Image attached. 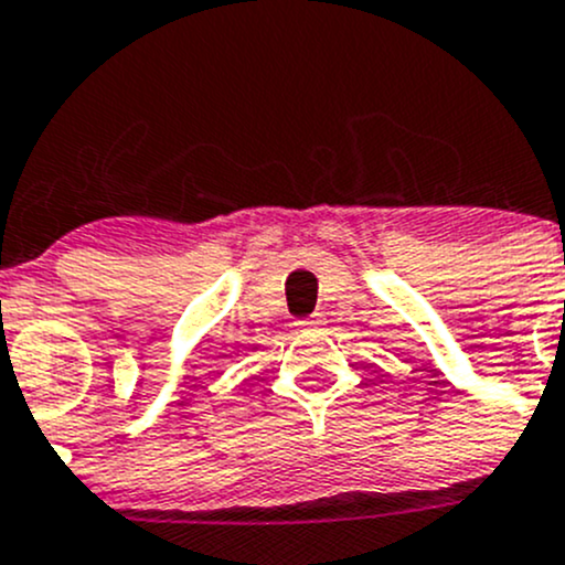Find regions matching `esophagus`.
<instances>
[{
  "instance_id": "34e87169",
  "label": "esophagus",
  "mask_w": 565,
  "mask_h": 565,
  "mask_svg": "<svg viewBox=\"0 0 565 565\" xmlns=\"http://www.w3.org/2000/svg\"><path fill=\"white\" fill-rule=\"evenodd\" d=\"M299 326L301 329H318V326H321V318H305V321H299Z\"/></svg>"
}]
</instances>
